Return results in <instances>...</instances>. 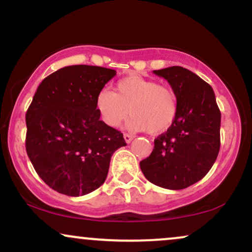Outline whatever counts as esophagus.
Instances as JSON below:
<instances>
[{"instance_id": "obj_1", "label": "esophagus", "mask_w": 252, "mask_h": 252, "mask_svg": "<svg viewBox=\"0 0 252 252\" xmlns=\"http://www.w3.org/2000/svg\"><path fill=\"white\" fill-rule=\"evenodd\" d=\"M123 137H124V140H126V143H130L132 141V138H134V136L130 135V134H124Z\"/></svg>"}]
</instances>
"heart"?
<instances>
[{
	"label": "heart",
	"mask_w": 252,
	"mask_h": 252,
	"mask_svg": "<svg viewBox=\"0 0 252 252\" xmlns=\"http://www.w3.org/2000/svg\"><path fill=\"white\" fill-rule=\"evenodd\" d=\"M96 108L102 121L115 128L131 115L126 126L131 131H146L153 135L166 131L178 115L175 92L156 80L129 76L116 85V94L102 90L96 97Z\"/></svg>",
	"instance_id": "b5f03b06"
}]
</instances>
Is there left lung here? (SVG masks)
<instances>
[{"instance_id":"8db88e82","label":"left lung","mask_w":252,"mask_h":252,"mask_svg":"<svg viewBox=\"0 0 252 252\" xmlns=\"http://www.w3.org/2000/svg\"><path fill=\"white\" fill-rule=\"evenodd\" d=\"M162 77L178 98V115L154 149L140 162L147 180L167 189H184L212 168L220 148V111L213 89L181 66L153 71Z\"/></svg>"}]
</instances>
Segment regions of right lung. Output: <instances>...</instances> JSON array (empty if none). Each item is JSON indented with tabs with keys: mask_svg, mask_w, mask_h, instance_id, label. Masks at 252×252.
Segmentation results:
<instances>
[{
	"mask_svg": "<svg viewBox=\"0 0 252 252\" xmlns=\"http://www.w3.org/2000/svg\"><path fill=\"white\" fill-rule=\"evenodd\" d=\"M116 71L66 66L37 88L26 114V150L37 175L70 196L94 192L105 181L123 134L100 121L96 97Z\"/></svg>",
	"mask_w": 252,
	"mask_h": 252,
	"instance_id": "right-lung-1",
	"label": "right lung"
}]
</instances>
